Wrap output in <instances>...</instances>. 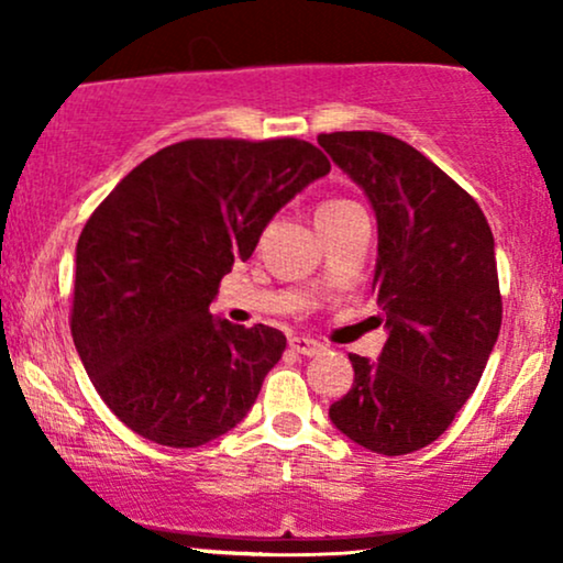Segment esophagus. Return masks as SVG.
Wrapping results in <instances>:
<instances>
[{"mask_svg": "<svg viewBox=\"0 0 563 563\" xmlns=\"http://www.w3.org/2000/svg\"><path fill=\"white\" fill-rule=\"evenodd\" d=\"M288 346L294 349L296 354H303V357H312V354L322 352V344H318L314 339H303V335H294V339H288Z\"/></svg>", "mask_w": 563, "mask_h": 563, "instance_id": "1", "label": "esophagus"}]
</instances>
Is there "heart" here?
<instances>
[{"instance_id": "heart-1", "label": "heart", "mask_w": 563, "mask_h": 563, "mask_svg": "<svg viewBox=\"0 0 563 563\" xmlns=\"http://www.w3.org/2000/svg\"><path fill=\"white\" fill-rule=\"evenodd\" d=\"M349 206H357L352 203V200H344V198H333V200H325V203H320L318 209V217H325V214H335V211H344Z\"/></svg>"}]
</instances>
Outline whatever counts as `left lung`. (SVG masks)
<instances>
[{
    "label": "left lung",
    "instance_id": "8db88e82",
    "mask_svg": "<svg viewBox=\"0 0 563 563\" xmlns=\"http://www.w3.org/2000/svg\"><path fill=\"white\" fill-rule=\"evenodd\" d=\"M318 142L376 211L373 290L389 331L378 363L349 354L354 384L328 416L365 450L407 455L448 431L493 354L495 238L479 203L407 142L384 132Z\"/></svg>",
    "mask_w": 563,
    "mask_h": 563
}]
</instances>
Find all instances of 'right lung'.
<instances>
[{
  "instance_id": "right-lung-1",
  "label": "right lung",
  "mask_w": 563,
  "mask_h": 563,
  "mask_svg": "<svg viewBox=\"0 0 563 563\" xmlns=\"http://www.w3.org/2000/svg\"><path fill=\"white\" fill-rule=\"evenodd\" d=\"M328 172L303 140H185L134 166L87 219L70 335L134 434L200 448L243 421L286 335L214 320L209 303L269 219Z\"/></svg>"
}]
</instances>
